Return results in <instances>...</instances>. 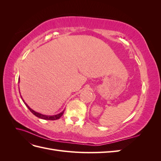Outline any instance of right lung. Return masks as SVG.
I'll list each match as a JSON object with an SVG mask.
<instances>
[{
  "label": "right lung",
  "mask_w": 161,
  "mask_h": 161,
  "mask_svg": "<svg viewBox=\"0 0 161 161\" xmlns=\"http://www.w3.org/2000/svg\"><path fill=\"white\" fill-rule=\"evenodd\" d=\"M21 99H22V97H21ZM22 100L24 102V103H25V105L27 107V108L30 110V111L31 112V113L33 115H35L37 117V118L43 119H46V120H56V119H58L61 118V116L63 115V114H64V110L62 112H61V113H60L59 114L54 115H43L42 114L37 113V112L33 111L32 109H31L30 107L27 105V104L26 103H25V101H23V99H22Z\"/></svg>",
  "instance_id": "add662e5"
}]
</instances>
